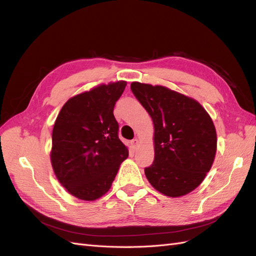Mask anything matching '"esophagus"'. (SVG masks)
Segmentation results:
<instances>
[{
	"mask_svg": "<svg viewBox=\"0 0 256 256\" xmlns=\"http://www.w3.org/2000/svg\"><path fill=\"white\" fill-rule=\"evenodd\" d=\"M138 138H134V140H132V147H134V150H138Z\"/></svg>",
	"mask_w": 256,
	"mask_h": 256,
	"instance_id": "1",
	"label": "esophagus"
}]
</instances>
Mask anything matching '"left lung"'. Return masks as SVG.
Here are the masks:
<instances>
[{
    "label": "left lung",
    "mask_w": 256,
    "mask_h": 256,
    "mask_svg": "<svg viewBox=\"0 0 256 256\" xmlns=\"http://www.w3.org/2000/svg\"><path fill=\"white\" fill-rule=\"evenodd\" d=\"M154 122V159L145 168L152 187L178 198L194 190L210 171L216 152L212 120L196 99L162 85L131 83Z\"/></svg>",
    "instance_id": "1"
}]
</instances>
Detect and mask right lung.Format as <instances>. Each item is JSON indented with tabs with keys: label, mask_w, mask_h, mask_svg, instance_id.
Instances as JSON below:
<instances>
[{
	"label": "right lung",
	"mask_w": 256,
	"mask_h": 256,
	"mask_svg": "<svg viewBox=\"0 0 256 256\" xmlns=\"http://www.w3.org/2000/svg\"><path fill=\"white\" fill-rule=\"evenodd\" d=\"M126 85L100 84L68 99L58 115L51 164L60 184L76 198L95 200L106 194L128 157L113 114Z\"/></svg>",
	"instance_id": "right-lung-1"
}]
</instances>
